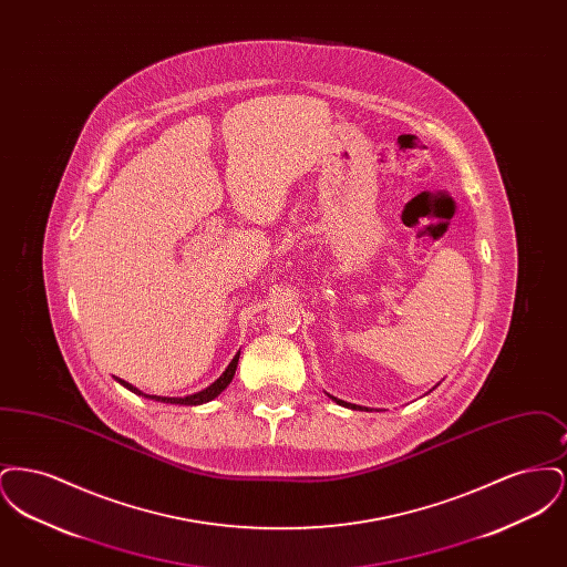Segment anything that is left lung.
<instances>
[{
    "label": "left lung",
    "instance_id": "1",
    "mask_svg": "<svg viewBox=\"0 0 567 567\" xmlns=\"http://www.w3.org/2000/svg\"><path fill=\"white\" fill-rule=\"evenodd\" d=\"M437 384H440V382H437ZM437 384H435V386H437ZM435 386H433V389H435ZM327 395H329V393H327ZM329 398H331L336 404L347 405V408H351V410H365V412L370 410V408H365V405L349 404V402H344V400H338V398H333V395H329Z\"/></svg>",
    "mask_w": 567,
    "mask_h": 567
}]
</instances>
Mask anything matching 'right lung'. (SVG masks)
Returning a JSON list of instances; mask_svg holds the SVG:
<instances>
[{
	"label": "right lung",
	"instance_id": "1",
	"mask_svg": "<svg viewBox=\"0 0 567 567\" xmlns=\"http://www.w3.org/2000/svg\"><path fill=\"white\" fill-rule=\"evenodd\" d=\"M238 359H240V352L231 359V363L227 365V370H225L220 377L216 378L215 382H213L210 386H206L204 391H197V393H193V395H187V398L146 395V393H142L140 389H135L134 384H130V382H125V380H121V378H116V380H118L125 389H130L132 393H135V395H142V398H146V400H155V402H163V404L202 405L206 404V402H213L215 398H218V395L229 386V382L234 380V377H236V370H238Z\"/></svg>",
	"mask_w": 567,
	"mask_h": 567
}]
</instances>
